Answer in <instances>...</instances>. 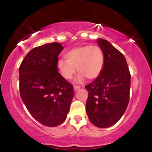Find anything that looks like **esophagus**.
<instances>
[{
  "label": "esophagus",
  "instance_id": "esophagus-1",
  "mask_svg": "<svg viewBox=\"0 0 152 152\" xmlns=\"http://www.w3.org/2000/svg\"><path fill=\"white\" fill-rule=\"evenodd\" d=\"M74 89L75 91H77L78 90L80 89V86H74Z\"/></svg>",
  "mask_w": 152,
  "mask_h": 152
}]
</instances>
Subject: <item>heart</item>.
<instances>
[{
  "mask_svg": "<svg viewBox=\"0 0 152 152\" xmlns=\"http://www.w3.org/2000/svg\"><path fill=\"white\" fill-rule=\"evenodd\" d=\"M66 61L59 59L56 61V67L62 77L70 80L76 73L78 74L76 82L81 83L88 78L94 80L98 78L104 65V51L98 46H81L68 51L66 53Z\"/></svg>",
  "mask_w": 152,
  "mask_h": 152,
  "instance_id": "obj_1",
  "label": "heart"
}]
</instances>
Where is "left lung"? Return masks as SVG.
Here are the masks:
<instances>
[{
    "instance_id": "1",
    "label": "left lung",
    "mask_w": 152,
    "mask_h": 152,
    "mask_svg": "<svg viewBox=\"0 0 152 152\" xmlns=\"http://www.w3.org/2000/svg\"><path fill=\"white\" fill-rule=\"evenodd\" d=\"M97 43L104 54L103 70L95 81L86 86L88 91L86 110L90 121L99 128H107L124 114L129 101L131 75L126 58L103 38Z\"/></svg>"
}]
</instances>
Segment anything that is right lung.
Segmentation results:
<instances>
[{"instance_id":"1","label":"right lung","mask_w":152,"mask_h":152,"mask_svg":"<svg viewBox=\"0 0 152 152\" xmlns=\"http://www.w3.org/2000/svg\"><path fill=\"white\" fill-rule=\"evenodd\" d=\"M63 49L60 43L36 47L19 67L20 95L26 109L36 121L49 127L65 121L74 95L73 86L56 67Z\"/></svg>"}]
</instances>
